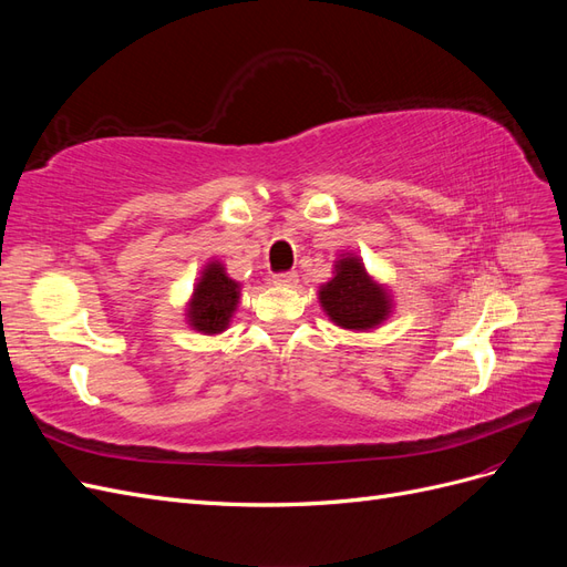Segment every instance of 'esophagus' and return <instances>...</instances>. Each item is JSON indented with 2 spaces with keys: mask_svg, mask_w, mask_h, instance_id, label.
<instances>
[{
  "mask_svg": "<svg viewBox=\"0 0 567 567\" xmlns=\"http://www.w3.org/2000/svg\"><path fill=\"white\" fill-rule=\"evenodd\" d=\"M296 284H298V274H296V271H286V274H277V277H274V286L293 288Z\"/></svg>",
  "mask_w": 567,
  "mask_h": 567,
  "instance_id": "obj_1",
  "label": "esophagus"
}]
</instances>
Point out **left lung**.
Instances as JSON below:
<instances>
[{
    "label": "left lung",
    "instance_id": "1",
    "mask_svg": "<svg viewBox=\"0 0 567 567\" xmlns=\"http://www.w3.org/2000/svg\"><path fill=\"white\" fill-rule=\"evenodd\" d=\"M319 305L336 326L346 331H373L394 310L392 290L371 277L362 257L340 252L333 277L319 286Z\"/></svg>",
    "mask_w": 567,
    "mask_h": 567
}]
</instances>
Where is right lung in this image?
Instances as JSON below:
<instances>
[{"label":"right lung","instance_id":"1","mask_svg":"<svg viewBox=\"0 0 567 567\" xmlns=\"http://www.w3.org/2000/svg\"><path fill=\"white\" fill-rule=\"evenodd\" d=\"M238 298H241V284L229 277L227 267L219 260L205 262L184 310L188 329L203 336L225 333L236 315Z\"/></svg>","mask_w":567,"mask_h":567}]
</instances>
